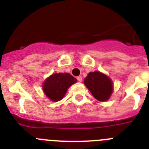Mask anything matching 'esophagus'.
Returning <instances> with one entry per match:
<instances>
[{"instance_id": "obj_1", "label": "esophagus", "mask_w": 149, "mask_h": 149, "mask_svg": "<svg viewBox=\"0 0 149 149\" xmlns=\"http://www.w3.org/2000/svg\"><path fill=\"white\" fill-rule=\"evenodd\" d=\"M77 80L79 82H81V81H82V77H81V76H78V77H77Z\"/></svg>"}]
</instances>
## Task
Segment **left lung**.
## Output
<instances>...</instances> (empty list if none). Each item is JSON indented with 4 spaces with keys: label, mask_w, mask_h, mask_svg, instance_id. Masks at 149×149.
Here are the masks:
<instances>
[{
    "label": "left lung",
    "mask_w": 149,
    "mask_h": 149,
    "mask_svg": "<svg viewBox=\"0 0 149 149\" xmlns=\"http://www.w3.org/2000/svg\"><path fill=\"white\" fill-rule=\"evenodd\" d=\"M84 84L98 101H107L113 93L111 79L100 72H89L84 79Z\"/></svg>",
    "instance_id": "8db88e82"
}]
</instances>
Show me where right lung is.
<instances>
[{"label": "right lung", "mask_w": 149, "mask_h": 149, "mask_svg": "<svg viewBox=\"0 0 149 149\" xmlns=\"http://www.w3.org/2000/svg\"><path fill=\"white\" fill-rule=\"evenodd\" d=\"M77 82L68 73H55L51 74L43 83L42 89L45 95L52 101H59L63 98L67 89Z\"/></svg>", "instance_id": "right-lung-1"}]
</instances>
